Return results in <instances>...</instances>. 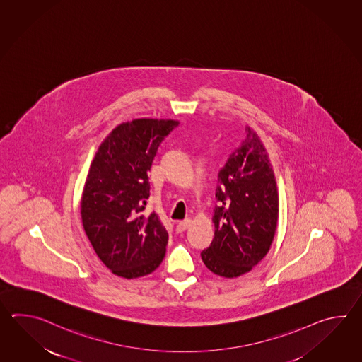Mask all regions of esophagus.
I'll return each instance as SVG.
<instances>
[{"label": "esophagus", "mask_w": 362, "mask_h": 362, "mask_svg": "<svg viewBox=\"0 0 362 362\" xmlns=\"http://www.w3.org/2000/svg\"><path fill=\"white\" fill-rule=\"evenodd\" d=\"M190 223H192L190 218H186L184 221H180V223L176 225V231H177V233H184V231L190 226Z\"/></svg>", "instance_id": "esophagus-1"}]
</instances>
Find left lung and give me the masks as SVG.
<instances>
[{"label":"left lung","mask_w":362,"mask_h":362,"mask_svg":"<svg viewBox=\"0 0 362 362\" xmlns=\"http://www.w3.org/2000/svg\"><path fill=\"white\" fill-rule=\"evenodd\" d=\"M246 139L218 172L215 237L200 256L212 273L239 277L268 254L278 223V192L267 150L246 128Z\"/></svg>","instance_id":"1"}]
</instances>
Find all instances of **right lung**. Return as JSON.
I'll list each match as a JSON object with an SVG mask.
<instances>
[{
    "label": "right lung",
    "instance_id": "1",
    "mask_svg": "<svg viewBox=\"0 0 362 362\" xmlns=\"http://www.w3.org/2000/svg\"><path fill=\"white\" fill-rule=\"evenodd\" d=\"M177 125L158 119L120 124L90 164L81 198L83 226L100 262L119 277L147 276L164 259L168 233L155 212H142L156 151Z\"/></svg>",
    "mask_w": 362,
    "mask_h": 362
}]
</instances>
